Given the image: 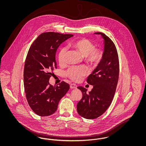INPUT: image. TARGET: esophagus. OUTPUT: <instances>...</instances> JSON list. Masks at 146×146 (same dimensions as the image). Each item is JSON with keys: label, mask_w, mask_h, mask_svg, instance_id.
I'll use <instances>...</instances> for the list:
<instances>
[{"label": "esophagus", "mask_w": 146, "mask_h": 146, "mask_svg": "<svg viewBox=\"0 0 146 146\" xmlns=\"http://www.w3.org/2000/svg\"><path fill=\"white\" fill-rule=\"evenodd\" d=\"M70 88L71 89H76V88H77V86H76V85L75 84H71L70 85Z\"/></svg>", "instance_id": "1"}]
</instances>
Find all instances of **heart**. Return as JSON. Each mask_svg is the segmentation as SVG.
I'll list each match as a JSON object with an SVG mask.
<instances>
[{
    "mask_svg": "<svg viewBox=\"0 0 146 146\" xmlns=\"http://www.w3.org/2000/svg\"><path fill=\"white\" fill-rule=\"evenodd\" d=\"M72 45L78 50L82 55L84 56L85 61L91 66H96L102 58V51L101 49L95 48L93 42L88 39L83 38L73 42ZM66 51V48H62L58 51V61L61 65L65 63ZM88 73L89 70L85 66H72L67 70L66 75L70 79L79 82L82 77L86 76Z\"/></svg>",
    "mask_w": 146,
    "mask_h": 146,
    "instance_id": "1",
    "label": "heart"
}]
</instances>
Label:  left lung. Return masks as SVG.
<instances>
[{
  "label": "left lung",
  "instance_id": "8db88e82",
  "mask_svg": "<svg viewBox=\"0 0 146 146\" xmlns=\"http://www.w3.org/2000/svg\"><path fill=\"white\" fill-rule=\"evenodd\" d=\"M104 39L103 57L97 67L88 77L87 83L93 85L89 93L83 86L78 88L83 93V97L77 104V111L82 117L93 119L104 113L111 104L119 79V62L116 47L111 39L101 32Z\"/></svg>",
  "mask_w": 146,
  "mask_h": 146
}]
</instances>
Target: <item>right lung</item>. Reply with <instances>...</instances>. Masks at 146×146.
Here are the masks:
<instances>
[{"label": "right lung", "instance_id": "add662e5", "mask_svg": "<svg viewBox=\"0 0 146 146\" xmlns=\"http://www.w3.org/2000/svg\"><path fill=\"white\" fill-rule=\"evenodd\" d=\"M73 36L53 32L43 33L28 50L23 72L25 90L28 104L39 116L54 114L60 100L70 89V85L64 82L52 86L49 80L54 74L53 70L57 68V50L63 42Z\"/></svg>", "mask_w": 146, "mask_h": 146}]
</instances>
